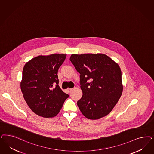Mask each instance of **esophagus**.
Here are the masks:
<instances>
[{"label": "esophagus", "instance_id": "1", "mask_svg": "<svg viewBox=\"0 0 154 154\" xmlns=\"http://www.w3.org/2000/svg\"><path fill=\"white\" fill-rule=\"evenodd\" d=\"M72 88H68L67 89V91H68V92H69V93H70L72 91Z\"/></svg>", "mask_w": 154, "mask_h": 154}]
</instances>
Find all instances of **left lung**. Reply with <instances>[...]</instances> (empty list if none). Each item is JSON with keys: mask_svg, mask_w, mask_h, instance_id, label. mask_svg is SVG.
<instances>
[{"mask_svg": "<svg viewBox=\"0 0 154 154\" xmlns=\"http://www.w3.org/2000/svg\"><path fill=\"white\" fill-rule=\"evenodd\" d=\"M69 60L80 74L83 96L77 105L82 113L90 119L108 115L122 93L119 65L104 54H74Z\"/></svg>", "mask_w": 154, "mask_h": 154, "instance_id": "1", "label": "left lung"}]
</instances>
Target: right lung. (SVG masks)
Here are the masks:
<instances>
[{
    "label": "right lung",
    "instance_id": "right-lung-1",
    "mask_svg": "<svg viewBox=\"0 0 154 154\" xmlns=\"http://www.w3.org/2000/svg\"><path fill=\"white\" fill-rule=\"evenodd\" d=\"M66 57L63 54L39 55L23 68L21 92L30 109L40 116L54 117L69 97L60 89L57 75Z\"/></svg>",
    "mask_w": 154,
    "mask_h": 154
}]
</instances>
